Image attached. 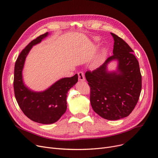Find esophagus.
<instances>
[{"label":"esophagus","instance_id":"34e87169","mask_svg":"<svg viewBox=\"0 0 158 158\" xmlns=\"http://www.w3.org/2000/svg\"><path fill=\"white\" fill-rule=\"evenodd\" d=\"M78 77H79V80L81 81H84L85 80V74L82 72H79L78 73Z\"/></svg>","mask_w":158,"mask_h":158}]
</instances>
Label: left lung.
<instances>
[{
	"mask_svg": "<svg viewBox=\"0 0 158 158\" xmlns=\"http://www.w3.org/2000/svg\"><path fill=\"white\" fill-rule=\"evenodd\" d=\"M111 35L113 54L97 69L87 71L85 77L94 111L104 119L115 120L127 117L135 109L142 91V75L132 49L121 38ZM114 59L119 61L118 74L106 71L107 64Z\"/></svg>",
	"mask_w": 158,
	"mask_h": 158,
	"instance_id": "1",
	"label": "left lung"
}]
</instances>
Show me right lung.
<instances>
[{
  "label": "right lung",
  "mask_w": 158,
  "mask_h": 158,
  "mask_svg": "<svg viewBox=\"0 0 158 158\" xmlns=\"http://www.w3.org/2000/svg\"><path fill=\"white\" fill-rule=\"evenodd\" d=\"M48 32L31 41L19 54L15 64L13 87L16 100L24 114L31 120L44 124L59 120L66 110V94L78 81L76 73L63 78L43 92H34L24 86L22 71L27 55L33 45L42 40Z\"/></svg>",
  "instance_id": "add662e5"
}]
</instances>
